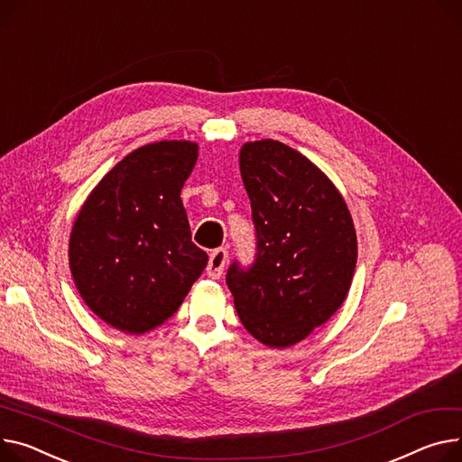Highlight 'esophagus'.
<instances>
[{
  "label": "esophagus",
  "mask_w": 462,
  "mask_h": 462,
  "mask_svg": "<svg viewBox=\"0 0 462 462\" xmlns=\"http://www.w3.org/2000/svg\"><path fill=\"white\" fill-rule=\"evenodd\" d=\"M226 262H228V251L223 249V247L215 249L209 254V262H208V267H206L208 276H211V279H221L223 271L226 267Z\"/></svg>",
  "instance_id": "obj_1"
}]
</instances>
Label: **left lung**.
<instances>
[{
    "mask_svg": "<svg viewBox=\"0 0 462 462\" xmlns=\"http://www.w3.org/2000/svg\"><path fill=\"white\" fill-rule=\"evenodd\" d=\"M239 171L258 254L247 271L232 263L226 284L243 327L263 346L284 349L344 304L356 267L353 217L328 176L281 141L245 143Z\"/></svg>",
    "mask_w": 462,
    "mask_h": 462,
    "instance_id": "1",
    "label": "left lung"
}]
</instances>
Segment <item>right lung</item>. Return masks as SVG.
Wrapping results in <instances>:
<instances>
[{"mask_svg": "<svg viewBox=\"0 0 462 462\" xmlns=\"http://www.w3.org/2000/svg\"><path fill=\"white\" fill-rule=\"evenodd\" d=\"M199 158L193 141H156L122 158L78 211L69 241L74 284L113 328L163 325L202 274L180 193Z\"/></svg>", "mask_w": 462, "mask_h": 462, "instance_id": "obj_1", "label": "right lung"}]
</instances>
